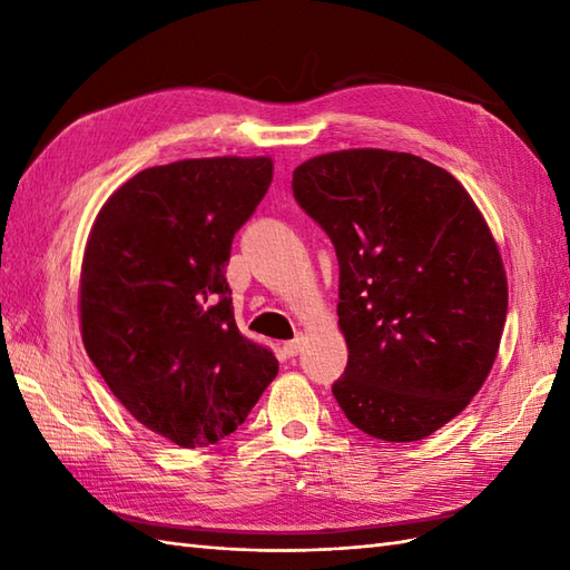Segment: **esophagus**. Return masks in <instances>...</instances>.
Returning <instances> with one entry per match:
<instances>
[{"instance_id": "obj_1", "label": "esophagus", "mask_w": 570, "mask_h": 570, "mask_svg": "<svg viewBox=\"0 0 570 570\" xmlns=\"http://www.w3.org/2000/svg\"><path fill=\"white\" fill-rule=\"evenodd\" d=\"M304 345H306V337L298 335V337H294V341L284 343V353H286L288 357H296V355L304 353Z\"/></svg>"}]
</instances>
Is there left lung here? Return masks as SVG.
Wrapping results in <instances>:
<instances>
[{"instance_id": "obj_1", "label": "left lung", "mask_w": 570, "mask_h": 570, "mask_svg": "<svg viewBox=\"0 0 570 570\" xmlns=\"http://www.w3.org/2000/svg\"><path fill=\"white\" fill-rule=\"evenodd\" d=\"M292 188L341 266L350 355L333 396L374 439H426L470 404L500 350L507 276L485 217L445 168L404 151L313 156Z\"/></svg>"}]
</instances>
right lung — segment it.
Returning <instances> with one entry per match:
<instances>
[{
    "instance_id": "obj_1",
    "label": "right lung",
    "mask_w": 570,
    "mask_h": 570,
    "mask_svg": "<svg viewBox=\"0 0 570 570\" xmlns=\"http://www.w3.org/2000/svg\"><path fill=\"white\" fill-rule=\"evenodd\" d=\"M269 156L144 168L95 220L80 269V333L122 406L180 448L233 433L276 377L239 333L225 266L269 190Z\"/></svg>"
}]
</instances>
